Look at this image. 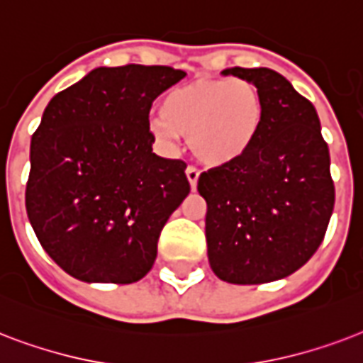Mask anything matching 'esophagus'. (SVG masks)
<instances>
[{"mask_svg": "<svg viewBox=\"0 0 363 363\" xmlns=\"http://www.w3.org/2000/svg\"><path fill=\"white\" fill-rule=\"evenodd\" d=\"M185 176H187V179H189V185L191 189L195 191L196 189V182H199V170L193 167H189L187 170H185Z\"/></svg>", "mask_w": 363, "mask_h": 363, "instance_id": "1", "label": "esophagus"}]
</instances>
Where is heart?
<instances>
[{
	"label": "heart",
	"mask_w": 363,
	"mask_h": 363,
	"mask_svg": "<svg viewBox=\"0 0 363 363\" xmlns=\"http://www.w3.org/2000/svg\"><path fill=\"white\" fill-rule=\"evenodd\" d=\"M267 119L265 98L246 79H196L161 98V115L147 128L162 145L189 136L191 153L210 168L233 167L248 157Z\"/></svg>",
	"instance_id": "1"
}]
</instances>
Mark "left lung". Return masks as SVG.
Wrapping results in <instances>:
<instances>
[{"label":"left lung","instance_id":"8db88e82","mask_svg":"<svg viewBox=\"0 0 363 363\" xmlns=\"http://www.w3.org/2000/svg\"><path fill=\"white\" fill-rule=\"evenodd\" d=\"M254 83L267 119L242 161L201 174L208 261L229 284H265L301 269L322 244L335 187L316 109L269 67H227Z\"/></svg>","mask_w":363,"mask_h":363}]
</instances>
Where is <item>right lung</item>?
<instances>
[{"instance_id":"add662e5","label":"right lung","mask_w":363,"mask_h":363,"mask_svg":"<svg viewBox=\"0 0 363 363\" xmlns=\"http://www.w3.org/2000/svg\"><path fill=\"white\" fill-rule=\"evenodd\" d=\"M184 77L168 66H102L45 108L30 145L26 212L69 277L132 284L151 271L189 182L185 162L153 153L147 117L153 100Z\"/></svg>"}]
</instances>
